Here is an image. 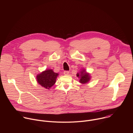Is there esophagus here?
I'll use <instances>...</instances> for the list:
<instances>
[{"mask_svg": "<svg viewBox=\"0 0 133 133\" xmlns=\"http://www.w3.org/2000/svg\"><path fill=\"white\" fill-rule=\"evenodd\" d=\"M69 73V71H64V74L65 75H68Z\"/></svg>", "mask_w": 133, "mask_h": 133, "instance_id": "esophagus-1", "label": "esophagus"}]
</instances>
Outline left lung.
I'll return each mask as SVG.
<instances>
[{
  "mask_svg": "<svg viewBox=\"0 0 133 133\" xmlns=\"http://www.w3.org/2000/svg\"><path fill=\"white\" fill-rule=\"evenodd\" d=\"M76 76L79 78V82L83 84H87L91 79L90 74L87 72L85 69H82L79 72H77Z\"/></svg>",
  "mask_w": 133,
  "mask_h": 133,
  "instance_id": "8db88e82",
  "label": "left lung"
}]
</instances>
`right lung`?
<instances>
[{"mask_svg": "<svg viewBox=\"0 0 133 133\" xmlns=\"http://www.w3.org/2000/svg\"><path fill=\"white\" fill-rule=\"evenodd\" d=\"M59 74L55 72L52 69H48L36 76V80L43 87L49 89L56 83Z\"/></svg>", "mask_w": 133, "mask_h": 133, "instance_id": "right-lung-1", "label": "right lung"}]
</instances>
